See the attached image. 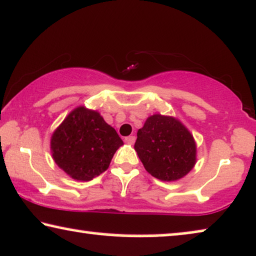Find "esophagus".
I'll return each instance as SVG.
<instances>
[{"mask_svg":"<svg viewBox=\"0 0 256 256\" xmlns=\"http://www.w3.org/2000/svg\"><path fill=\"white\" fill-rule=\"evenodd\" d=\"M135 140H136L135 136L134 135H130V136H128V138H124V142L128 143V144H134Z\"/></svg>","mask_w":256,"mask_h":256,"instance_id":"esophagus-1","label":"esophagus"}]
</instances>
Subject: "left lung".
<instances>
[{
	"mask_svg": "<svg viewBox=\"0 0 256 256\" xmlns=\"http://www.w3.org/2000/svg\"><path fill=\"white\" fill-rule=\"evenodd\" d=\"M134 148L144 169L163 182L182 180L197 162L194 135L169 115H150L138 129Z\"/></svg>",
	"mask_w": 256,
	"mask_h": 256,
	"instance_id": "left-lung-1",
	"label": "left lung"
}]
</instances>
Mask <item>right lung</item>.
<instances>
[{
  "mask_svg": "<svg viewBox=\"0 0 256 256\" xmlns=\"http://www.w3.org/2000/svg\"><path fill=\"white\" fill-rule=\"evenodd\" d=\"M124 141L98 110L78 106L52 132V158L74 180L88 182L110 166Z\"/></svg>",
  "mask_w": 256,
  "mask_h": 256,
  "instance_id": "obj_1",
  "label": "right lung"
}]
</instances>
